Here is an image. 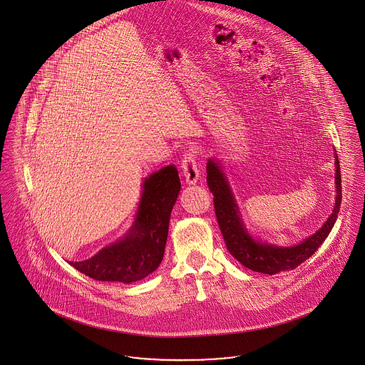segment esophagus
Wrapping results in <instances>:
<instances>
[{
  "label": "esophagus",
  "instance_id": "esophagus-1",
  "mask_svg": "<svg viewBox=\"0 0 365 365\" xmlns=\"http://www.w3.org/2000/svg\"><path fill=\"white\" fill-rule=\"evenodd\" d=\"M180 165H182V174L186 179V183L194 185L200 178V170L197 165V155L192 149H187L185 152Z\"/></svg>",
  "mask_w": 365,
  "mask_h": 365
}]
</instances>
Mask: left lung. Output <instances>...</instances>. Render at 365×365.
<instances>
[{
	"mask_svg": "<svg viewBox=\"0 0 365 365\" xmlns=\"http://www.w3.org/2000/svg\"><path fill=\"white\" fill-rule=\"evenodd\" d=\"M335 165H336L335 207L330 217L324 223V226L322 227L319 231H316V234L307 238L304 242L298 243L293 247H279L274 245L255 241L246 232L225 175L220 171V167L213 160H209L207 164V174H208L207 183H208L209 190L213 194V205H215L217 223L223 234L227 249L232 255V257H235L246 268L261 274H268V275L294 269L295 267L308 260L329 237L339 213L341 201H342V186H341V168H339L338 157H336Z\"/></svg>",
	"mask_w": 365,
	"mask_h": 365,
	"instance_id": "left-lung-1",
	"label": "left lung"
}]
</instances>
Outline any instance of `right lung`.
Listing matches in <instances>:
<instances>
[{
  "mask_svg": "<svg viewBox=\"0 0 365 365\" xmlns=\"http://www.w3.org/2000/svg\"><path fill=\"white\" fill-rule=\"evenodd\" d=\"M179 190L180 180L174 164L146 178L137 219L128 235L91 259L71 265L101 282L131 283L146 278L163 260L170 216Z\"/></svg>",
  "mask_w": 365,
  "mask_h": 365,
  "instance_id": "1",
  "label": "right lung"
}]
</instances>
